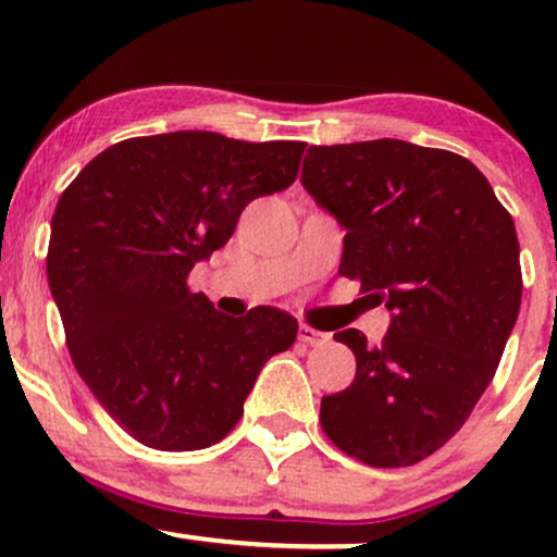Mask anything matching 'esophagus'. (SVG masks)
Wrapping results in <instances>:
<instances>
[{"label": "esophagus", "mask_w": 557, "mask_h": 557, "mask_svg": "<svg viewBox=\"0 0 557 557\" xmlns=\"http://www.w3.org/2000/svg\"><path fill=\"white\" fill-rule=\"evenodd\" d=\"M298 341L306 343V345H324L330 341V335H327V332H319L314 327H309V324H300Z\"/></svg>", "instance_id": "obj_1"}]
</instances>
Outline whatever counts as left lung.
Listing matches in <instances>:
<instances>
[{
  "instance_id": "8db88e82",
  "label": "left lung",
  "mask_w": 557,
  "mask_h": 557,
  "mask_svg": "<svg viewBox=\"0 0 557 557\" xmlns=\"http://www.w3.org/2000/svg\"><path fill=\"white\" fill-rule=\"evenodd\" d=\"M300 183L345 230L341 274L389 309L382 345L335 332L356 356L350 387L322 398L348 456L424 461L474 411L519 319V238L469 159L398 138L311 146Z\"/></svg>"
}]
</instances>
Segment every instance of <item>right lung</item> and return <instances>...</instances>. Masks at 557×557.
I'll return each instance as SVG.
<instances>
[{"label": "right lung", "mask_w": 557, "mask_h": 557, "mask_svg": "<svg viewBox=\"0 0 557 557\" xmlns=\"http://www.w3.org/2000/svg\"><path fill=\"white\" fill-rule=\"evenodd\" d=\"M300 140L177 131L127 138L60 196L47 277L75 369L138 443L198 450L243 403L298 322L272 306L227 317L185 280L233 235L253 198L296 181Z\"/></svg>", "instance_id": "add662e5"}]
</instances>
